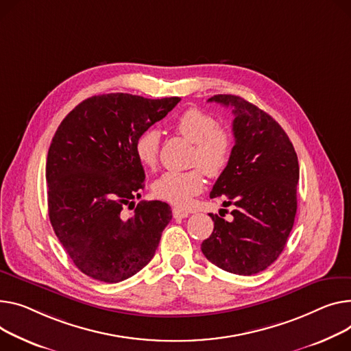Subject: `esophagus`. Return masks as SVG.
Listing matches in <instances>:
<instances>
[{
    "mask_svg": "<svg viewBox=\"0 0 351 351\" xmlns=\"http://www.w3.org/2000/svg\"><path fill=\"white\" fill-rule=\"evenodd\" d=\"M172 215L175 219H184L189 216V212H186V210L183 208H179V207H173L172 208Z\"/></svg>",
    "mask_w": 351,
    "mask_h": 351,
    "instance_id": "obj_1",
    "label": "esophagus"
}]
</instances>
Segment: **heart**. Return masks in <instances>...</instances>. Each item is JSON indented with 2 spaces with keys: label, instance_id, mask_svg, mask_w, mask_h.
<instances>
[{
  "label": "heart",
  "instance_id": "1",
  "mask_svg": "<svg viewBox=\"0 0 351 351\" xmlns=\"http://www.w3.org/2000/svg\"><path fill=\"white\" fill-rule=\"evenodd\" d=\"M173 130L193 144L191 163L200 167L208 176H219L228 165L232 152V135L219 127L216 117L200 108L184 110L173 121ZM159 154V132L147 130L136 138L135 155L147 168H154ZM203 172H167L154 183V193L175 206H188L204 186Z\"/></svg>",
  "mask_w": 351,
  "mask_h": 351
}]
</instances>
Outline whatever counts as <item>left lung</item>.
Segmentation results:
<instances>
[{
	"label": "left lung",
	"mask_w": 351,
	"mask_h": 351,
	"mask_svg": "<svg viewBox=\"0 0 351 351\" xmlns=\"http://www.w3.org/2000/svg\"><path fill=\"white\" fill-rule=\"evenodd\" d=\"M232 108L236 144L210 197L234 206L230 221L208 213L212 236L202 243L206 258L219 268L252 275L268 268L285 248L296 215L299 163L289 136L269 114L247 100L217 95ZM224 210V208H221Z\"/></svg>",
	"instance_id": "8db88e82"
}]
</instances>
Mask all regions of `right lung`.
Segmentation results:
<instances>
[{
  "mask_svg": "<svg viewBox=\"0 0 351 351\" xmlns=\"http://www.w3.org/2000/svg\"><path fill=\"white\" fill-rule=\"evenodd\" d=\"M179 101L110 93L82 101L58 127L46 159L49 219L70 260L87 276L121 282L155 255L171 206L139 202L128 219L123 208L144 188L136 138Z\"/></svg>",
  "mask_w": 351,
  "mask_h": 351,
  "instance_id": "1",
  "label": "right lung"
}]
</instances>
